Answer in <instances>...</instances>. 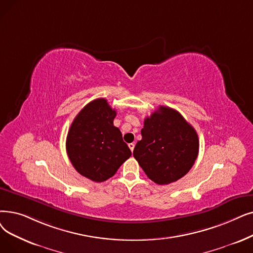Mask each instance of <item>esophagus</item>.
<instances>
[{
  "mask_svg": "<svg viewBox=\"0 0 253 253\" xmlns=\"http://www.w3.org/2000/svg\"><path fill=\"white\" fill-rule=\"evenodd\" d=\"M134 146H135V145L133 144V142H131V144H129V145H128V147H129V149L131 150V152H132V151L134 150Z\"/></svg>",
  "mask_w": 253,
  "mask_h": 253,
  "instance_id": "esophagus-1",
  "label": "esophagus"
}]
</instances>
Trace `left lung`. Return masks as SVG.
<instances>
[{
  "label": "left lung",
  "mask_w": 253,
  "mask_h": 253,
  "mask_svg": "<svg viewBox=\"0 0 253 253\" xmlns=\"http://www.w3.org/2000/svg\"><path fill=\"white\" fill-rule=\"evenodd\" d=\"M200 141L194 128L183 116L159 106L145 119L141 139L133 150L148 178L159 185L178 181L187 173L199 155Z\"/></svg>",
  "instance_id": "obj_1"
}]
</instances>
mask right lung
I'll list each match as a JSON object with an SVG mask.
<instances>
[{"instance_id": "add662e5", "label": "right lung", "mask_w": 253, "mask_h": 253, "mask_svg": "<svg viewBox=\"0 0 253 253\" xmlns=\"http://www.w3.org/2000/svg\"><path fill=\"white\" fill-rule=\"evenodd\" d=\"M116 116L117 112L106 99L98 98L75 117L66 139L73 168L97 183L113 177L131 156L120 129L114 126Z\"/></svg>"}]
</instances>
